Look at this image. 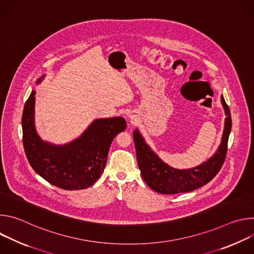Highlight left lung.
Segmentation results:
<instances>
[{"label": "left lung", "instance_id": "obj_1", "mask_svg": "<svg viewBox=\"0 0 254 254\" xmlns=\"http://www.w3.org/2000/svg\"><path fill=\"white\" fill-rule=\"evenodd\" d=\"M221 101L226 115L221 144L211 159L196 168L176 170L169 167L151 151L138 130L133 131L137 165L142 179L151 189L160 194L191 192L210 182L219 173L226 158L228 137L232 126L229 107L223 96H221Z\"/></svg>", "mask_w": 254, "mask_h": 254}]
</instances>
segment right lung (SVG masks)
Segmentation results:
<instances>
[{
	"label": "right lung",
	"instance_id": "1",
	"mask_svg": "<svg viewBox=\"0 0 254 254\" xmlns=\"http://www.w3.org/2000/svg\"><path fill=\"white\" fill-rule=\"evenodd\" d=\"M34 95L32 91L22 116L23 146L31 167L58 188L80 190L90 187L103 173L115 136L126 129L125 119L96 120L79 138L65 146H54L43 141L36 132Z\"/></svg>",
	"mask_w": 254,
	"mask_h": 254
}]
</instances>
